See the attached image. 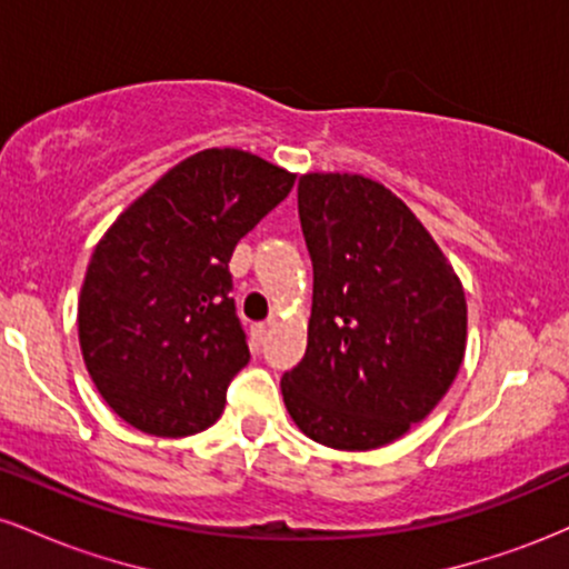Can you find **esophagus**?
Returning <instances> with one entry per match:
<instances>
[{
	"mask_svg": "<svg viewBox=\"0 0 569 569\" xmlns=\"http://www.w3.org/2000/svg\"><path fill=\"white\" fill-rule=\"evenodd\" d=\"M267 335H270V326L267 323H257V326H251V339H253V345H264V339H267Z\"/></svg>",
	"mask_w": 569,
	"mask_h": 569,
	"instance_id": "1",
	"label": "esophagus"
}]
</instances>
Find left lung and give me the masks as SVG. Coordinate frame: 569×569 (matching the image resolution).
Returning a JSON list of instances; mask_svg holds the SVG:
<instances>
[{
    "instance_id": "left-lung-1",
    "label": "left lung",
    "mask_w": 569,
    "mask_h": 569,
    "mask_svg": "<svg viewBox=\"0 0 569 569\" xmlns=\"http://www.w3.org/2000/svg\"><path fill=\"white\" fill-rule=\"evenodd\" d=\"M312 259L305 358L280 380L307 439L367 452L447 396L466 356L460 278L422 221L361 173L299 176Z\"/></svg>"
}]
</instances>
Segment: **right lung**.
<instances>
[{
	"mask_svg": "<svg viewBox=\"0 0 569 569\" xmlns=\"http://www.w3.org/2000/svg\"><path fill=\"white\" fill-rule=\"evenodd\" d=\"M297 173L243 149H202L162 173L98 240L77 305L84 367L128 426L206 430L246 367L230 259Z\"/></svg>",
	"mask_w": 569,
	"mask_h": 569,
	"instance_id": "1",
	"label": "right lung"
}]
</instances>
